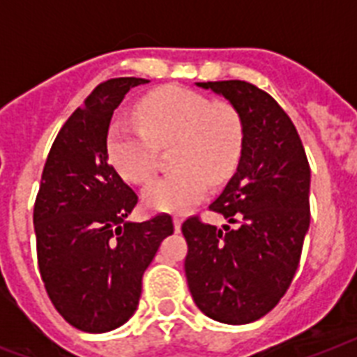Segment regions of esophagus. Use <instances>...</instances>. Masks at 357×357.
Segmentation results:
<instances>
[{
  "label": "esophagus",
  "mask_w": 357,
  "mask_h": 357,
  "mask_svg": "<svg viewBox=\"0 0 357 357\" xmlns=\"http://www.w3.org/2000/svg\"><path fill=\"white\" fill-rule=\"evenodd\" d=\"M174 229H176V231L181 229V218L179 217H174Z\"/></svg>",
  "instance_id": "1"
}]
</instances>
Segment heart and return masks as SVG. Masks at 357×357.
Returning <instances> with one entry per match:
<instances>
[{
    "mask_svg": "<svg viewBox=\"0 0 357 357\" xmlns=\"http://www.w3.org/2000/svg\"><path fill=\"white\" fill-rule=\"evenodd\" d=\"M140 125L116 119L109 123L105 151L126 181L146 183L155 170V144L172 142V172L153 179L142 192L153 211L183 213L206 195L207 179L234 172L243 148V123L224 102H209L183 86H162L137 105Z\"/></svg>",
    "mask_w": 357,
    "mask_h": 357,
    "instance_id": "obj_1",
    "label": "heart"
}]
</instances>
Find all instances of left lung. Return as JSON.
Listing matches in <instances>:
<instances>
[{
  "label": "left lung",
  "mask_w": 357,
  "mask_h": 357,
  "mask_svg": "<svg viewBox=\"0 0 357 357\" xmlns=\"http://www.w3.org/2000/svg\"><path fill=\"white\" fill-rule=\"evenodd\" d=\"M196 85L231 103L243 148L237 172L209 206L228 224L217 228L190 217L181 226L189 246L185 276L202 313L248 324L282 300L298 268L310 229V162L294 123L271 94L238 79Z\"/></svg>",
  "instance_id": "obj_1"
}]
</instances>
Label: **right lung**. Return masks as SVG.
Masks as SVG:
<instances>
[{
    "instance_id": "1",
    "label": "right lung",
    "mask_w": 357,
    "mask_h": 357,
    "mask_svg": "<svg viewBox=\"0 0 357 357\" xmlns=\"http://www.w3.org/2000/svg\"><path fill=\"white\" fill-rule=\"evenodd\" d=\"M144 83L116 77L98 85L61 128L42 172L33 211L38 268L55 310L81 332H111L131 319L142 274L174 234L170 215L126 220L139 198L105 151L114 109Z\"/></svg>"
}]
</instances>
